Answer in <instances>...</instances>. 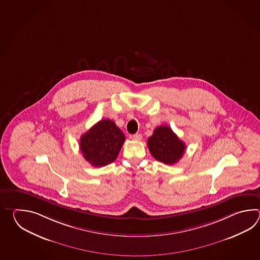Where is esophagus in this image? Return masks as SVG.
<instances>
[{"mask_svg": "<svg viewBox=\"0 0 260 260\" xmlns=\"http://www.w3.org/2000/svg\"><path fill=\"white\" fill-rule=\"evenodd\" d=\"M132 138L135 140H141L142 136H141V134H135V135H133Z\"/></svg>", "mask_w": 260, "mask_h": 260, "instance_id": "1", "label": "esophagus"}]
</instances>
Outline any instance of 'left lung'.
I'll return each instance as SVG.
<instances>
[{
    "label": "left lung",
    "mask_w": 260,
    "mask_h": 260,
    "mask_svg": "<svg viewBox=\"0 0 260 260\" xmlns=\"http://www.w3.org/2000/svg\"><path fill=\"white\" fill-rule=\"evenodd\" d=\"M148 148L155 159L166 165L177 164L182 158L186 146L171 128L160 125L148 138Z\"/></svg>",
    "instance_id": "1"
}]
</instances>
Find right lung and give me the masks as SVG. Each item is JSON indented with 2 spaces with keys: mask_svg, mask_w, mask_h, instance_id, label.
Segmentation results:
<instances>
[{
  "mask_svg": "<svg viewBox=\"0 0 260 260\" xmlns=\"http://www.w3.org/2000/svg\"><path fill=\"white\" fill-rule=\"evenodd\" d=\"M124 140L123 133L115 122L105 119L81 137L80 149L91 166L101 167L116 160Z\"/></svg>",
  "mask_w": 260,
  "mask_h": 260,
  "instance_id": "right-lung-1",
  "label": "right lung"
}]
</instances>
